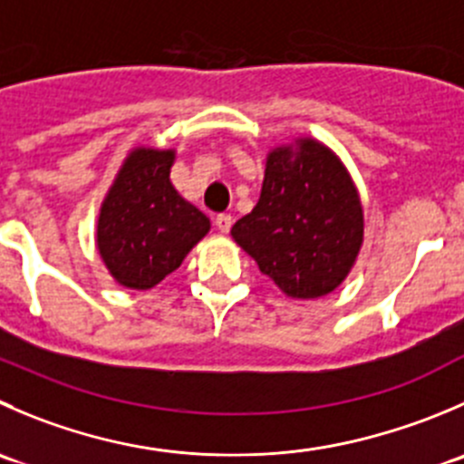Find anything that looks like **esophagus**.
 I'll use <instances>...</instances> for the list:
<instances>
[{"mask_svg": "<svg viewBox=\"0 0 464 464\" xmlns=\"http://www.w3.org/2000/svg\"><path fill=\"white\" fill-rule=\"evenodd\" d=\"M215 227H218L219 233H228L233 227V218L228 213H219L218 218H215Z\"/></svg>", "mask_w": 464, "mask_h": 464, "instance_id": "34e87169", "label": "esophagus"}]
</instances>
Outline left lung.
Listing matches in <instances>:
<instances>
[{"instance_id":"left-lung-1","label":"left lung","mask_w":464,"mask_h":464,"mask_svg":"<svg viewBox=\"0 0 464 464\" xmlns=\"http://www.w3.org/2000/svg\"><path fill=\"white\" fill-rule=\"evenodd\" d=\"M231 236L290 299L342 285L365 240L362 201L340 156L299 136L267 151L258 204Z\"/></svg>"}]
</instances>
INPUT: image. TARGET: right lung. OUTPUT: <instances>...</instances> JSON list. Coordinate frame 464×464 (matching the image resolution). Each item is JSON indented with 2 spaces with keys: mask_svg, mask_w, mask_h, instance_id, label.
Returning a JSON list of instances; mask_svg holds the SVG:
<instances>
[{
  "mask_svg": "<svg viewBox=\"0 0 464 464\" xmlns=\"http://www.w3.org/2000/svg\"><path fill=\"white\" fill-rule=\"evenodd\" d=\"M174 160L172 147H133L99 208L97 251L129 290L159 285L210 231V219L169 181Z\"/></svg>",
  "mask_w": 464,
  "mask_h": 464,
  "instance_id": "obj_1",
  "label": "right lung"
}]
</instances>
